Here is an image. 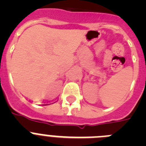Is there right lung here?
I'll list each match as a JSON object with an SVG mask.
<instances>
[{
	"label": "right lung",
	"mask_w": 146,
	"mask_h": 146,
	"mask_svg": "<svg viewBox=\"0 0 146 146\" xmlns=\"http://www.w3.org/2000/svg\"><path fill=\"white\" fill-rule=\"evenodd\" d=\"M44 105H47V104H44Z\"/></svg>",
	"instance_id": "right-lung-1"
}]
</instances>
